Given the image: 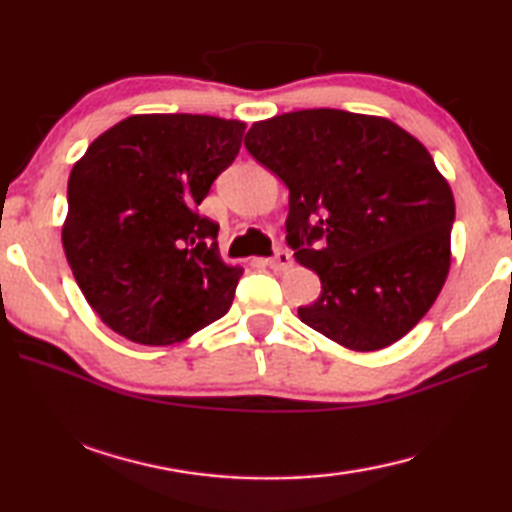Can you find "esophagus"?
<instances>
[{
  "instance_id": "obj_1",
  "label": "esophagus",
  "mask_w": 512,
  "mask_h": 512,
  "mask_svg": "<svg viewBox=\"0 0 512 512\" xmlns=\"http://www.w3.org/2000/svg\"><path fill=\"white\" fill-rule=\"evenodd\" d=\"M268 266H271L273 271H289L293 266V257L289 250H275V255L268 259Z\"/></svg>"
}]
</instances>
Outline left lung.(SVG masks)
<instances>
[{
	"instance_id": "1",
	"label": "left lung",
	"mask_w": 512,
	"mask_h": 512,
	"mask_svg": "<svg viewBox=\"0 0 512 512\" xmlns=\"http://www.w3.org/2000/svg\"><path fill=\"white\" fill-rule=\"evenodd\" d=\"M244 144L289 187L287 244L320 277L302 323L357 352L411 332L452 262L454 196L431 153L391 119L334 108L257 121Z\"/></svg>"
}]
</instances>
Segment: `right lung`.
I'll list each match as a JSON object with an SVG mask.
<instances>
[{
    "mask_svg": "<svg viewBox=\"0 0 512 512\" xmlns=\"http://www.w3.org/2000/svg\"><path fill=\"white\" fill-rule=\"evenodd\" d=\"M244 131V121L210 115H133L74 164L65 257L112 332L171 345L230 309L244 268L223 262L219 223L196 207L237 158Z\"/></svg>",
    "mask_w": 512,
    "mask_h": 512,
    "instance_id": "obj_1",
    "label": "right lung"
}]
</instances>
